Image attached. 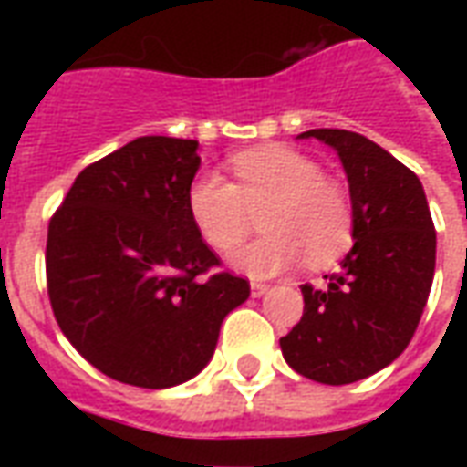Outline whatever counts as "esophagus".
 Listing matches in <instances>:
<instances>
[{
    "label": "esophagus",
    "mask_w": 467,
    "mask_h": 467,
    "mask_svg": "<svg viewBox=\"0 0 467 467\" xmlns=\"http://www.w3.org/2000/svg\"><path fill=\"white\" fill-rule=\"evenodd\" d=\"M267 290H270V287H267V285H265V283H253V285H250V293H253V297H263V295L267 293Z\"/></svg>",
    "instance_id": "1"
}]
</instances>
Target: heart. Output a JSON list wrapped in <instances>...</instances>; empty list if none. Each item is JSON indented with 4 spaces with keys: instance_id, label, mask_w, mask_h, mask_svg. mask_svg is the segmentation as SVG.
Returning a JSON list of instances; mask_svg holds the SVG:
<instances>
[{
    "instance_id": "obj_1",
    "label": "heart",
    "mask_w": 467,
    "mask_h": 467,
    "mask_svg": "<svg viewBox=\"0 0 467 467\" xmlns=\"http://www.w3.org/2000/svg\"><path fill=\"white\" fill-rule=\"evenodd\" d=\"M234 182L217 172L194 177L187 210L197 233L217 253L243 243L253 213L265 234L230 257L250 277H273L300 260L313 267L335 263L350 247L352 204L343 184L325 177L313 157L285 144H263L230 160Z\"/></svg>"
}]
</instances>
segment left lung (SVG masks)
<instances>
[{
    "label": "left lung",
    "mask_w": 467,
    "mask_h": 467,
    "mask_svg": "<svg viewBox=\"0 0 467 467\" xmlns=\"http://www.w3.org/2000/svg\"><path fill=\"white\" fill-rule=\"evenodd\" d=\"M297 137L340 157L355 243L327 287L303 285V317L280 348L303 378L348 385L388 368L412 340L435 275V227L418 174L380 144L348 130Z\"/></svg>",
    "instance_id": "8db88e82"
}]
</instances>
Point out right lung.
<instances>
[{
	"label": "right lung",
	"instance_id": "obj_1",
	"mask_svg": "<svg viewBox=\"0 0 467 467\" xmlns=\"http://www.w3.org/2000/svg\"><path fill=\"white\" fill-rule=\"evenodd\" d=\"M197 140L137 137L89 164L47 233V290L62 333L112 380L162 390L210 362L220 325L250 297L197 233L187 190Z\"/></svg>",
	"mask_w": 467,
	"mask_h": 467
}]
</instances>
